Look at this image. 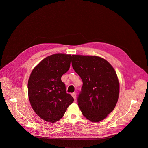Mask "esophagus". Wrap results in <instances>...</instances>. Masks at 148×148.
I'll use <instances>...</instances> for the list:
<instances>
[{"mask_svg":"<svg viewBox=\"0 0 148 148\" xmlns=\"http://www.w3.org/2000/svg\"><path fill=\"white\" fill-rule=\"evenodd\" d=\"M71 96H72V97L74 98L75 101H76V98H77V94H76L75 92H73V93L71 94Z\"/></svg>","mask_w":148,"mask_h":148,"instance_id":"obj_1","label":"esophagus"}]
</instances>
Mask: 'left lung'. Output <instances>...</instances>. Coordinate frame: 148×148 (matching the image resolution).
I'll use <instances>...</instances> for the list:
<instances>
[{
    "instance_id": "1",
    "label": "left lung",
    "mask_w": 148,
    "mask_h": 148,
    "mask_svg": "<svg viewBox=\"0 0 148 148\" xmlns=\"http://www.w3.org/2000/svg\"><path fill=\"white\" fill-rule=\"evenodd\" d=\"M71 64L83 81L77 101L83 116L92 122L104 120L119 99V82L114 69L95 56L72 55Z\"/></svg>"
}]
</instances>
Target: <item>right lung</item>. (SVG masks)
<instances>
[{"label":"right lung","instance_id":"add662e5","mask_svg":"<svg viewBox=\"0 0 148 148\" xmlns=\"http://www.w3.org/2000/svg\"><path fill=\"white\" fill-rule=\"evenodd\" d=\"M70 62L71 55L56 53L44 59L31 71L28 83L29 100L36 114L46 122L59 120L74 101L61 80Z\"/></svg>","mask_w":148,"mask_h":148}]
</instances>
